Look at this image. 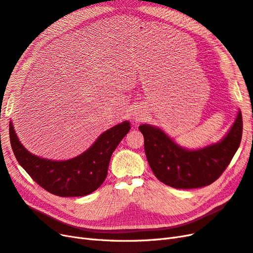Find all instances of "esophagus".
I'll list each match as a JSON object with an SVG mask.
<instances>
[{"mask_svg": "<svg viewBox=\"0 0 253 253\" xmlns=\"http://www.w3.org/2000/svg\"><path fill=\"white\" fill-rule=\"evenodd\" d=\"M139 119H140V115H139V117H138V118H136V117H135V120H139Z\"/></svg>", "mask_w": 253, "mask_h": 253, "instance_id": "34e87169", "label": "esophagus"}]
</instances>
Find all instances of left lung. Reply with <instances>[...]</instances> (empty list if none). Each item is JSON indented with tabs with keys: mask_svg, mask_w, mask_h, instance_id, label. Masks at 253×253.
<instances>
[{
	"mask_svg": "<svg viewBox=\"0 0 253 253\" xmlns=\"http://www.w3.org/2000/svg\"><path fill=\"white\" fill-rule=\"evenodd\" d=\"M139 129L155 176L175 189H197L213 183L230 164L241 144L243 119L239 111L225 138L197 150L179 146L158 127L144 124Z\"/></svg>",
	"mask_w": 253,
	"mask_h": 253,
	"instance_id": "8db88e82",
	"label": "left lung"
}]
</instances>
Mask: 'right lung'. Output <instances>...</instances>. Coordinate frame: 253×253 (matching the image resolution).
I'll list each match as a JSON object with an SVG mask.
<instances>
[{"label":"right lung","instance_id":"right-lung-1","mask_svg":"<svg viewBox=\"0 0 253 253\" xmlns=\"http://www.w3.org/2000/svg\"><path fill=\"white\" fill-rule=\"evenodd\" d=\"M129 130V122H123L100 134L82 155L66 161H53L31 154L9 123L11 148L19 164L35 182L60 197L85 196L97 190L107 177L112 153Z\"/></svg>","mask_w":253,"mask_h":253}]
</instances>
